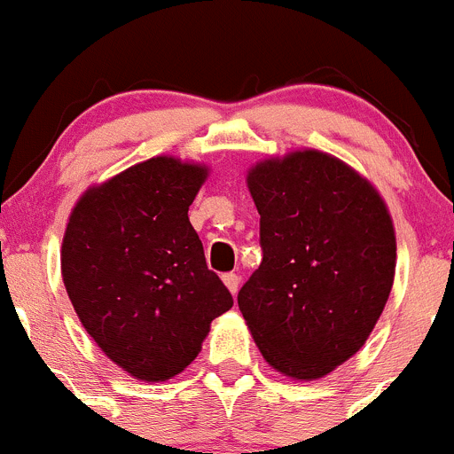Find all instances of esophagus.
Returning a JSON list of instances; mask_svg holds the SVG:
<instances>
[{
    "mask_svg": "<svg viewBox=\"0 0 454 454\" xmlns=\"http://www.w3.org/2000/svg\"><path fill=\"white\" fill-rule=\"evenodd\" d=\"M223 282H225L227 289L231 291L233 295L238 294V286H240V278H238L236 273H225V276H223Z\"/></svg>",
    "mask_w": 454,
    "mask_h": 454,
    "instance_id": "obj_1",
    "label": "esophagus"
}]
</instances>
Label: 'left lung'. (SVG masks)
Listing matches in <instances>:
<instances>
[{
    "mask_svg": "<svg viewBox=\"0 0 454 454\" xmlns=\"http://www.w3.org/2000/svg\"><path fill=\"white\" fill-rule=\"evenodd\" d=\"M262 262L238 307L264 360L317 380L362 348L395 276V231L378 192L316 150L255 165Z\"/></svg>",
    "mask_w": 454,
    "mask_h": 454,
    "instance_id": "left-lung-1",
    "label": "left lung"
}]
</instances>
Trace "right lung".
I'll list each match as a JSON object with an SVG mask.
<instances>
[{
    "label": "right lung",
    "mask_w": 454,
    "mask_h": 454,
    "mask_svg": "<svg viewBox=\"0 0 454 454\" xmlns=\"http://www.w3.org/2000/svg\"><path fill=\"white\" fill-rule=\"evenodd\" d=\"M205 176L200 165L156 156L85 192L66 229L61 273L76 316L138 380L181 373L233 307L187 218Z\"/></svg>",
    "instance_id": "1"
}]
</instances>
